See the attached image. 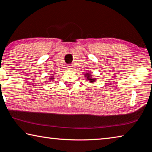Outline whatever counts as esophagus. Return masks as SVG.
<instances>
[{"label":"esophagus","mask_w":152,"mask_h":152,"mask_svg":"<svg viewBox=\"0 0 152 152\" xmlns=\"http://www.w3.org/2000/svg\"><path fill=\"white\" fill-rule=\"evenodd\" d=\"M72 68H73L72 66H68V69H69V70H72V69H73Z\"/></svg>","instance_id":"esophagus-1"}]
</instances>
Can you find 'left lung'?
Wrapping results in <instances>:
<instances>
[{
	"instance_id": "obj_1",
	"label": "left lung",
	"mask_w": 152,
	"mask_h": 152,
	"mask_svg": "<svg viewBox=\"0 0 152 152\" xmlns=\"http://www.w3.org/2000/svg\"><path fill=\"white\" fill-rule=\"evenodd\" d=\"M84 76H86L85 77H86V80H88L89 82H91V83H93V82H96V78H92L91 74H90L89 73H85L84 74Z\"/></svg>"
}]
</instances>
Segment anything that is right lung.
<instances>
[{
    "instance_id": "add662e5",
    "label": "right lung",
    "mask_w": 152,
    "mask_h": 152,
    "mask_svg": "<svg viewBox=\"0 0 152 152\" xmlns=\"http://www.w3.org/2000/svg\"><path fill=\"white\" fill-rule=\"evenodd\" d=\"M53 80V77L51 76L50 78V80H50V81H51V80Z\"/></svg>"
}]
</instances>
